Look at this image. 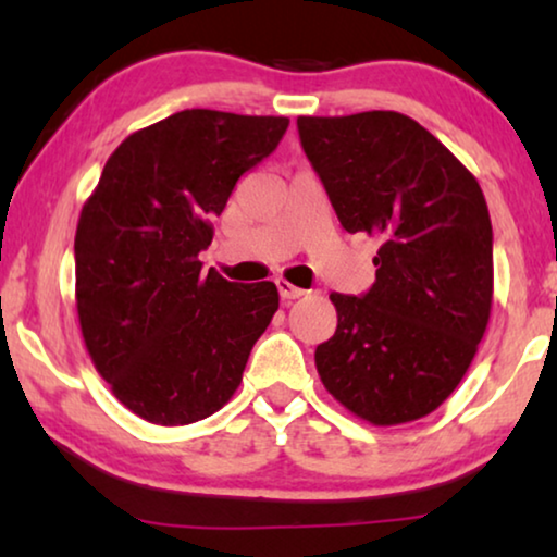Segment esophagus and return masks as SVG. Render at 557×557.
<instances>
[{
    "label": "esophagus",
    "mask_w": 557,
    "mask_h": 557,
    "mask_svg": "<svg viewBox=\"0 0 557 557\" xmlns=\"http://www.w3.org/2000/svg\"><path fill=\"white\" fill-rule=\"evenodd\" d=\"M277 293H280V297H282V299H299L302 295H307L302 287L289 285L287 280H277Z\"/></svg>",
    "instance_id": "esophagus-1"
}]
</instances>
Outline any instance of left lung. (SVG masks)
Masks as SVG:
<instances>
[{"label": "left lung", "instance_id": "obj_1", "mask_svg": "<svg viewBox=\"0 0 557 557\" xmlns=\"http://www.w3.org/2000/svg\"><path fill=\"white\" fill-rule=\"evenodd\" d=\"M299 144L347 233L382 240L367 293H332L337 332L314 351L334 399L392 426L448 399L485 332L493 231L481 185L396 111L297 119Z\"/></svg>", "mask_w": 557, "mask_h": 557}]
</instances>
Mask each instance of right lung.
I'll return each instance as SVG.
<instances>
[{
  "mask_svg": "<svg viewBox=\"0 0 557 557\" xmlns=\"http://www.w3.org/2000/svg\"><path fill=\"white\" fill-rule=\"evenodd\" d=\"M285 116L188 109L128 136L78 218L76 310L88 355L140 419L183 426L243 382L280 307L272 282L237 285L198 255L210 220L280 146Z\"/></svg>",
  "mask_w": 557,
  "mask_h": 557,
  "instance_id": "1",
  "label": "right lung"
}]
</instances>
